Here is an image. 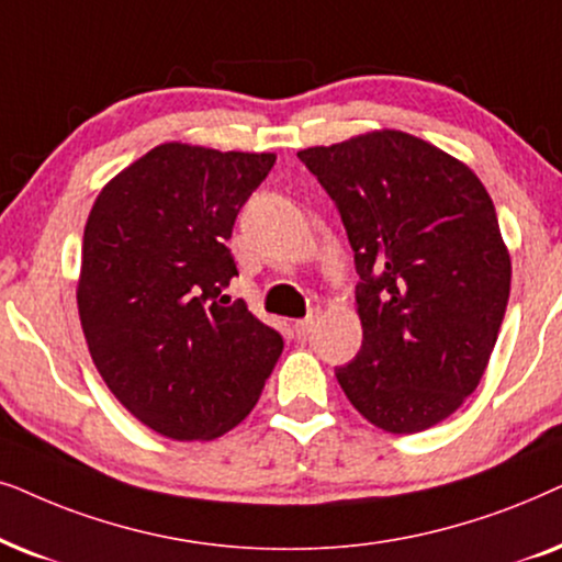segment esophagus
<instances>
[{
  "instance_id": "34e87169",
  "label": "esophagus",
  "mask_w": 562,
  "mask_h": 562,
  "mask_svg": "<svg viewBox=\"0 0 562 562\" xmlns=\"http://www.w3.org/2000/svg\"><path fill=\"white\" fill-rule=\"evenodd\" d=\"M313 326H316V313H311V316L295 321L293 328H295L297 339H305V336H308V334L313 331Z\"/></svg>"
}]
</instances>
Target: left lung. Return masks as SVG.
<instances>
[{
  "label": "left lung",
  "mask_w": 562,
  "mask_h": 562,
  "mask_svg": "<svg viewBox=\"0 0 562 562\" xmlns=\"http://www.w3.org/2000/svg\"><path fill=\"white\" fill-rule=\"evenodd\" d=\"M336 203L357 282L362 347L336 370L370 424L414 434L481 383L512 290V259L481 179L403 131L297 151Z\"/></svg>",
  "instance_id": "left-lung-1"
}]
</instances>
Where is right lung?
<instances>
[{
  "label": "right lung",
  "mask_w": 562,
  "mask_h": 562,
  "mask_svg": "<svg viewBox=\"0 0 562 562\" xmlns=\"http://www.w3.org/2000/svg\"><path fill=\"white\" fill-rule=\"evenodd\" d=\"M274 154L161 144L97 194L85 226L79 318L112 395L177 442L241 424L282 355L244 301L228 238Z\"/></svg>",
  "instance_id": "1"
}]
</instances>
